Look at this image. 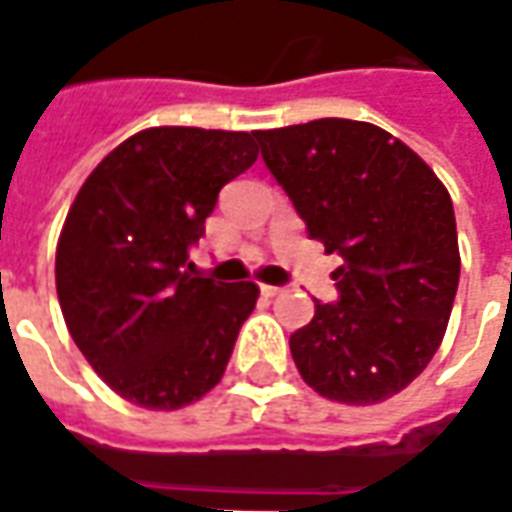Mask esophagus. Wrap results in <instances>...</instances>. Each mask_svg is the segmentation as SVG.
<instances>
[{"instance_id":"esophagus-1","label":"esophagus","mask_w":512,"mask_h":512,"mask_svg":"<svg viewBox=\"0 0 512 512\" xmlns=\"http://www.w3.org/2000/svg\"><path fill=\"white\" fill-rule=\"evenodd\" d=\"M260 291H263L266 297H277V294H283V286H260Z\"/></svg>"}]
</instances>
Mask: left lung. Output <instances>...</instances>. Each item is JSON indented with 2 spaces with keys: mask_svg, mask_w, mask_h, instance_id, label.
<instances>
[{
  "mask_svg": "<svg viewBox=\"0 0 512 512\" xmlns=\"http://www.w3.org/2000/svg\"><path fill=\"white\" fill-rule=\"evenodd\" d=\"M309 238L337 252V300H314L291 357L320 397L374 405L408 388L448 328L459 240L448 189L399 138L317 118L255 133Z\"/></svg>",
  "mask_w": 512,
  "mask_h": 512,
  "instance_id": "obj_1",
  "label": "left lung"
}]
</instances>
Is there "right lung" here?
<instances>
[{"mask_svg":"<svg viewBox=\"0 0 512 512\" xmlns=\"http://www.w3.org/2000/svg\"><path fill=\"white\" fill-rule=\"evenodd\" d=\"M255 161L249 133L152 127L79 189L56 249V291L73 343L118 397L175 411L221 382L257 286L195 274L189 249L218 192Z\"/></svg>","mask_w":512,"mask_h":512,"instance_id":"add662e5","label":"right lung"}]
</instances>
